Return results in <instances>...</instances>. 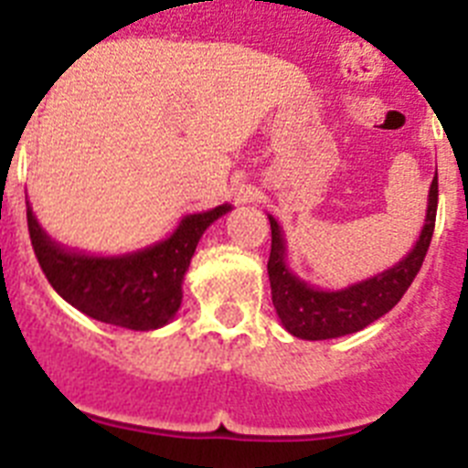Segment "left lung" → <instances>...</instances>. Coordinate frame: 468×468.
Listing matches in <instances>:
<instances>
[{
  "label": "left lung",
  "instance_id": "8db88e82",
  "mask_svg": "<svg viewBox=\"0 0 468 468\" xmlns=\"http://www.w3.org/2000/svg\"><path fill=\"white\" fill-rule=\"evenodd\" d=\"M436 208L438 173L429 189L427 220H424L415 248L391 270L349 285V288H342V291H318L288 270L283 234H281L279 222L270 215L271 253L267 271H270L271 283V302L283 328L300 340H333L342 335L358 333L384 316L388 309H394L427 258L433 227H436Z\"/></svg>",
  "mask_w": 468,
  "mask_h": 468
}]
</instances>
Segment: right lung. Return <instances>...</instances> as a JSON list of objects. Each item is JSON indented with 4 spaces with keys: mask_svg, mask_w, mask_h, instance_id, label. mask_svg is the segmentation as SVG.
Segmentation results:
<instances>
[{
    "mask_svg": "<svg viewBox=\"0 0 468 468\" xmlns=\"http://www.w3.org/2000/svg\"><path fill=\"white\" fill-rule=\"evenodd\" d=\"M231 210L222 204L206 213L185 215L177 229L150 248L114 258L74 253L41 229L27 204V229L41 271L58 295L86 316L128 330L166 325L183 302V279L198 239Z\"/></svg>",
    "mask_w": 468,
    "mask_h": 468,
    "instance_id": "1",
    "label": "right lung"
}]
</instances>
